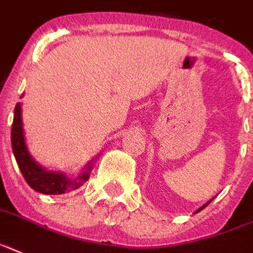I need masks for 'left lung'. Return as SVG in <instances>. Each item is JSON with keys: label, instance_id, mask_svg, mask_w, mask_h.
Here are the masks:
<instances>
[{"label": "left lung", "instance_id": "8db88e82", "mask_svg": "<svg viewBox=\"0 0 253 253\" xmlns=\"http://www.w3.org/2000/svg\"><path fill=\"white\" fill-rule=\"evenodd\" d=\"M211 202H212V200H210V202H208V203H207V204H204V206H203V207H202V208H200V210H199V211H202V210H203V208H206V207H207V206H208V204H210V203H211ZM199 211H198V212H199Z\"/></svg>", "mask_w": 253, "mask_h": 253}]
</instances>
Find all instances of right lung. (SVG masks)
I'll return each mask as SVG.
<instances>
[{
  "label": "right lung",
  "mask_w": 253,
  "mask_h": 253,
  "mask_svg": "<svg viewBox=\"0 0 253 253\" xmlns=\"http://www.w3.org/2000/svg\"><path fill=\"white\" fill-rule=\"evenodd\" d=\"M11 147L23 177L29 186L39 193L46 194V195H59V194L70 193L83 186V183L89 178L90 166L86 168V172L83 173L79 178L74 179L67 177L63 173L45 170L32 159V156L29 155L26 147L24 135H23L20 103H16L15 111H14V120H12L11 126Z\"/></svg>",
  "instance_id": "add662e5"
}]
</instances>
